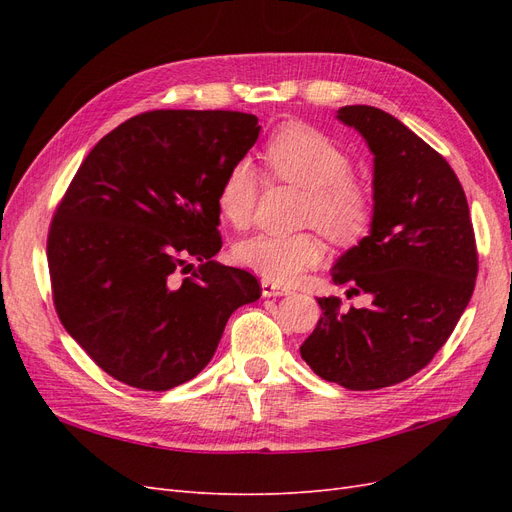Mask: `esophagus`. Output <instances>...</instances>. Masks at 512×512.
Instances as JSON below:
<instances>
[{
  "instance_id": "1",
  "label": "esophagus",
  "mask_w": 512,
  "mask_h": 512,
  "mask_svg": "<svg viewBox=\"0 0 512 512\" xmlns=\"http://www.w3.org/2000/svg\"><path fill=\"white\" fill-rule=\"evenodd\" d=\"M260 290H262V297H267V299L269 297H284V294H290V288L275 284L271 280H262L260 282Z\"/></svg>"
}]
</instances>
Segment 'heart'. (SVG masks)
I'll return each mask as SVG.
<instances>
[{
  "instance_id": "1",
  "label": "heart",
  "mask_w": 512,
  "mask_h": 512,
  "mask_svg": "<svg viewBox=\"0 0 512 512\" xmlns=\"http://www.w3.org/2000/svg\"><path fill=\"white\" fill-rule=\"evenodd\" d=\"M271 175L305 190L301 222L316 226L335 243L359 241L374 222V196L352 177V160L331 136L305 126L286 123L265 147ZM258 198V177L247 160L232 164L218 188L215 205L235 228L250 224ZM232 256L267 280L292 282L324 258V243L309 230L280 235L256 232L235 243Z\"/></svg>"
}]
</instances>
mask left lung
Listing matches in <instances>:
<instances>
[{
  "mask_svg": "<svg viewBox=\"0 0 512 512\" xmlns=\"http://www.w3.org/2000/svg\"><path fill=\"white\" fill-rule=\"evenodd\" d=\"M337 119L374 153V222L331 275L371 303L318 299L322 316L301 356L322 380L376 391L414 376L446 344L474 292L478 254L466 192L436 149L376 106H342Z\"/></svg>",
  "mask_w": 512,
  "mask_h": 512,
  "instance_id": "obj_1",
  "label": "left lung"
}]
</instances>
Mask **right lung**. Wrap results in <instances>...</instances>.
I'll return each instance as SVG.
<instances>
[{"label": "right lung", "instance_id": "obj_1", "mask_svg": "<svg viewBox=\"0 0 512 512\" xmlns=\"http://www.w3.org/2000/svg\"><path fill=\"white\" fill-rule=\"evenodd\" d=\"M258 132L250 113L149 111L108 132L76 170L46 241L53 303L108 376L141 391L192 380L230 314L260 299L252 273L213 260L220 181ZM190 257L201 265L179 283Z\"/></svg>", "mask_w": 512, "mask_h": 512}]
</instances>
